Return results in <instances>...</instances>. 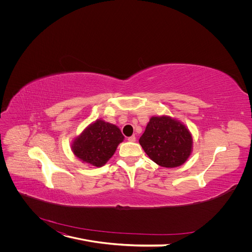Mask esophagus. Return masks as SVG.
<instances>
[{"instance_id": "1", "label": "esophagus", "mask_w": 252, "mask_h": 252, "mask_svg": "<svg viewBox=\"0 0 252 252\" xmlns=\"http://www.w3.org/2000/svg\"><path fill=\"white\" fill-rule=\"evenodd\" d=\"M127 140H128L129 142H135V141H136V137H135V136H130V137L127 138Z\"/></svg>"}]
</instances>
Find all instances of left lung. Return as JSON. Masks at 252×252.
<instances>
[{"instance_id":"left-lung-1","label":"left lung","mask_w":252,"mask_h":252,"mask_svg":"<svg viewBox=\"0 0 252 252\" xmlns=\"http://www.w3.org/2000/svg\"><path fill=\"white\" fill-rule=\"evenodd\" d=\"M140 145L158 165L177 167L188 159L192 151L189 129L169 116H153L141 136Z\"/></svg>"}]
</instances>
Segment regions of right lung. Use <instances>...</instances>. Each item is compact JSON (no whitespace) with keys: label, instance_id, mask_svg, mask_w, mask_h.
<instances>
[{"label":"right lung","instance_id":"obj_1","mask_svg":"<svg viewBox=\"0 0 252 252\" xmlns=\"http://www.w3.org/2000/svg\"><path fill=\"white\" fill-rule=\"evenodd\" d=\"M124 138L116 126L98 119L74 140L72 151L84 162L99 167L110 159Z\"/></svg>","mask_w":252,"mask_h":252}]
</instances>
